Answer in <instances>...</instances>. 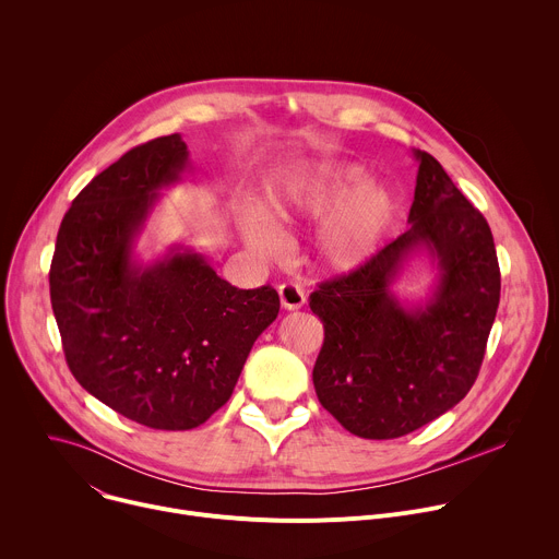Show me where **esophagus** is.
<instances>
[{
  "label": "esophagus",
  "mask_w": 559,
  "mask_h": 559,
  "mask_svg": "<svg viewBox=\"0 0 559 559\" xmlns=\"http://www.w3.org/2000/svg\"><path fill=\"white\" fill-rule=\"evenodd\" d=\"M278 296H281V305L285 309H300L305 305V292L296 283L278 285Z\"/></svg>",
  "instance_id": "esophagus-1"
}]
</instances>
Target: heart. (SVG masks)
Segmentation results:
<instances>
[{"label": "heart", "instance_id": "b5f03b06", "mask_svg": "<svg viewBox=\"0 0 559 559\" xmlns=\"http://www.w3.org/2000/svg\"><path fill=\"white\" fill-rule=\"evenodd\" d=\"M360 168H318L294 179L272 199L270 216L278 223L328 221L318 234L316 257L330 272L345 274L373 259L395 216V201L382 186H365ZM246 241L263 257L281 248L278 234L257 214L243 221Z\"/></svg>", "mask_w": 559, "mask_h": 559}]
</instances>
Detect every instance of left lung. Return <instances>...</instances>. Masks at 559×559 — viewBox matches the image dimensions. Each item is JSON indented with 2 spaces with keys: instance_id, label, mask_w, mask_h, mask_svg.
Returning <instances> with one entry per match:
<instances>
[{
  "instance_id": "obj_1",
  "label": "left lung",
  "mask_w": 559,
  "mask_h": 559,
  "mask_svg": "<svg viewBox=\"0 0 559 559\" xmlns=\"http://www.w3.org/2000/svg\"><path fill=\"white\" fill-rule=\"evenodd\" d=\"M409 229L358 270L309 296L325 341L313 365L321 405L354 436H407L455 407L480 373L500 305V265L487 218L429 152L416 150ZM425 247L441 278L425 308L390 292L404 261Z\"/></svg>"
}]
</instances>
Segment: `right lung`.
<instances>
[{
    "label": "right lung",
    "instance_id": "obj_1",
    "mask_svg": "<svg viewBox=\"0 0 559 559\" xmlns=\"http://www.w3.org/2000/svg\"><path fill=\"white\" fill-rule=\"evenodd\" d=\"M186 166L181 134L128 150L76 194L50 263V302L76 382L164 431L194 429L229 401L281 309L274 287L238 289L192 250L147 267L132 261L156 192Z\"/></svg>",
    "mask_w": 559,
    "mask_h": 559
}]
</instances>
